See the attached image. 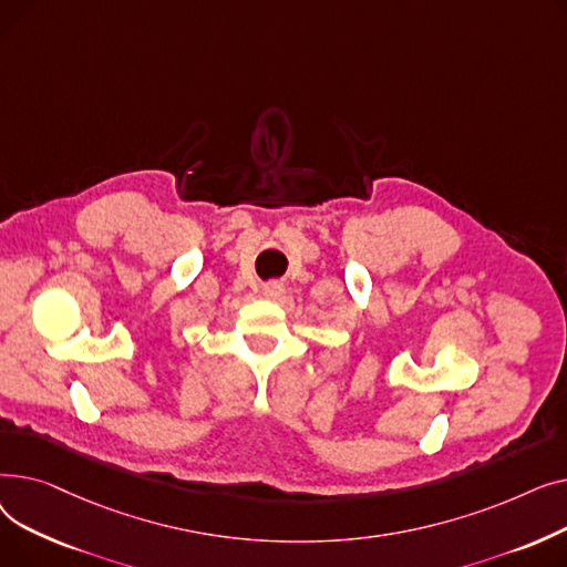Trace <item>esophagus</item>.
I'll return each mask as SVG.
<instances>
[{
    "instance_id": "34e87169",
    "label": "esophagus",
    "mask_w": 567,
    "mask_h": 567,
    "mask_svg": "<svg viewBox=\"0 0 567 567\" xmlns=\"http://www.w3.org/2000/svg\"><path fill=\"white\" fill-rule=\"evenodd\" d=\"M282 293H285V287L278 280H271V282L264 285V296H266V299H280Z\"/></svg>"
}]
</instances>
